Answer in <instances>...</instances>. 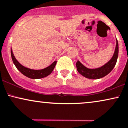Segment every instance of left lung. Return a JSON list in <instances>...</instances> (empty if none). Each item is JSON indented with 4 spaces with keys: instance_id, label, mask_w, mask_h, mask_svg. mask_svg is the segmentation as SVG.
<instances>
[{
    "instance_id": "left-lung-1",
    "label": "left lung",
    "mask_w": 128,
    "mask_h": 128,
    "mask_svg": "<svg viewBox=\"0 0 128 128\" xmlns=\"http://www.w3.org/2000/svg\"><path fill=\"white\" fill-rule=\"evenodd\" d=\"M118 55V44L116 39V46L112 57L105 64L98 68L90 69L84 66L79 61L76 63V67L78 72L84 77L90 79H98L102 78L110 72L114 68Z\"/></svg>"
}]
</instances>
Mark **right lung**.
Returning <instances> with one entry per match:
<instances>
[{"label": "right lung", "instance_id": "add662e5", "mask_svg": "<svg viewBox=\"0 0 128 128\" xmlns=\"http://www.w3.org/2000/svg\"><path fill=\"white\" fill-rule=\"evenodd\" d=\"M11 57H12V62L14 64H15L16 67L19 71L22 74H24V76H26L27 77L32 79H37V78H42L44 77H46L50 75L52 72L54 68H55V66L56 64L57 61L54 62L52 64H50V66L46 68L42 69V70H31V69L26 68L23 65L20 64L19 62L16 60V58L14 57L13 52H12V50L11 49Z\"/></svg>", "mask_w": 128, "mask_h": 128}]
</instances>
